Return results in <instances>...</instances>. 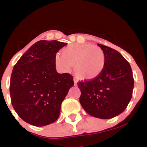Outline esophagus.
Here are the masks:
<instances>
[{
	"label": "esophagus",
	"instance_id": "1",
	"mask_svg": "<svg viewBox=\"0 0 147 147\" xmlns=\"http://www.w3.org/2000/svg\"><path fill=\"white\" fill-rule=\"evenodd\" d=\"M73 80H74V84H75V86H77V82H78V81H77L76 79H74Z\"/></svg>",
	"mask_w": 147,
	"mask_h": 147
}]
</instances>
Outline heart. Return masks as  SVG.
<instances>
[{
    "instance_id": "b5f03b06",
    "label": "heart",
    "mask_w": 147,
    "mask_h": 147,
    "mask_svg": "<svg viewBox=\"0 0 147 147\" xmlns=\"http://www.w3.org/2000/svg\"><path fill=\"white\" fill-rule=\"evenodd\" d=\"M57 67L67 72L74 65V73L82 80H92L99 77L106 65L105 53L99 47L89 43H74L55 55Z\"/></svg>"
}]
</instances>
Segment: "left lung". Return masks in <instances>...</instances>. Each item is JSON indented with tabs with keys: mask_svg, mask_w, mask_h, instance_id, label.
<instances>
[{
	"mask_svg": "<svg viewBox=\"0 0 147 147\" xmlns=\"http://www.w3.org/2000/svg\"><path fill=\"white\" fill-rule=\"evenodd\" d=\"M97 45L105 53V68L97 78L78 84L79 102L91 116L111 119L127 107L132 97L134 79L131 65L119 52Z\"/></svg>",
	"mask_w": 147,
	"mask_h": 147,
	"instance_id": "obj_1",
	"label": "left lung"
}]
</instances>
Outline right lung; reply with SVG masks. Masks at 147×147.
<instances>
[{"mask_svg":"<svg viewBox=\"0 0 147 147\" xmlns=\"http://www.w3.org/2000/svg\"><path fill=\"white\" fill-rule=\"evenodd\" d=\"M41 40L32 45L14 65L10 80L13 108L25 122L44 126L59 117L61 103L73 86V77L56 70L57 52L66 45Z\"/></svg>","mask_w":147,"mask_h":147,"instance_id":"right-lung-1","label":"right lung"}]
</instances>
